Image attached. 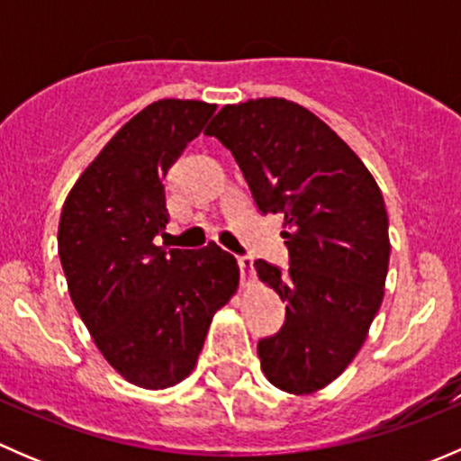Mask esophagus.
I'll return each mask as SVG.
<instances>
[{"label":"esophagus","instance_id":"esophagus-1","mask_svg":"<svg viewBox=\"0 0 461 461\" xmlns=\"http://www.w3.org/2000/svg\"><path fill=\"white\" fill-rule=\"evenodd\" d=\"M239 267H240V278H243V283H252L254 281V258H249V257L239 258Z\"/></svg>","mask_w":461,"mask_h":461}]
</instances>
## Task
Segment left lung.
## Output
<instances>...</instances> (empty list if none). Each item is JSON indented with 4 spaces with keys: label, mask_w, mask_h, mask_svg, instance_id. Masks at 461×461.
<instances>
[{
    "label": "left lung",
    "mask_w": 461,
    "mask_h": 461,
    "mask_svg": "<svg viewBox=\"0 0 461 461\" xmlns=\"http://www.w3.org/2000/svg\"><path fill=\"white\" fill-rule=\"evenodd\" d=\"M204 133L230 149L260 212L283 216L290 269L254 263L285 303L281 332L258 343L260 368L283 393H317L352 364L384 301L379 185L337 131L285 97L222 106Z\"/></svg>",
    "instance_id": "8db88e82"
}]
</instances>
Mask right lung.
Masks as SVG:
<instances>
[{"label": "right lung", "mask_w": 461, "mask_h": 461, "mask_svg": "<svg viewBox=\"0 0 461 461\" xmlns=\"http://www.w3.org/2000/svg\"><path fill=\"white\" fill-rule=\"evenodd\" d=\"M216 104L158 100L133 115L64 201L58 252L68 294L111 368L165 390L196 368L213 314L239 290V263L207 248L165 249L167 171Z\"/></svg>", "instance_id": "1"}]
</instances>
